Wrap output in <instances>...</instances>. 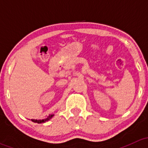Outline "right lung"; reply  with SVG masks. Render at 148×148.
Segmentation results:
<instances>
[{"mask_svg": "<svg viewBox=\"0 0 148 148\" xmlns=\"http://www.w3.org/2000/svg\"><path fill=\"white\" fill-rule=\"evenodd\" d=\"M53 116H54V114H51V115H49V117H46V119H43V120H34V119H31V120L32 121V122H35V123H38V124L44 123V122H47V121L50 120L51 119L52 117H53Z\"/></svg>", "mask_w": 148, "mask_h": 148, "instance_id": "add662e5", "label": "right lung"}]
</instances>
